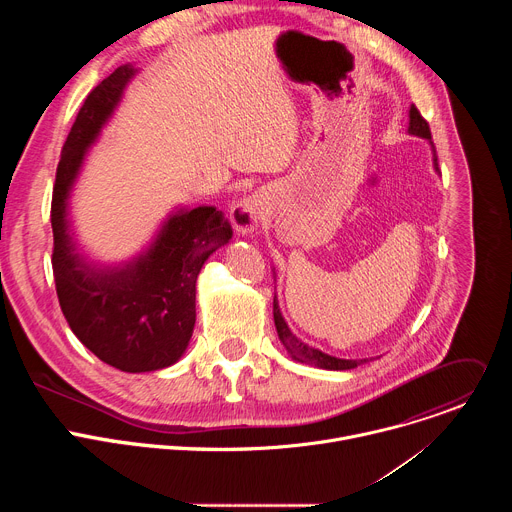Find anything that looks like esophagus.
I'll list each match as a JSON object with an SVG mask.
<instances>
[{
	"mask_svg": "<svg viewBox=\"0 0 512 512\" xmlns=\"http://www.w3.org/2000/svg\"><path fill=\"white\" fill-rule=\"evenodd\" d=\"M265 212V202L259 196H247L241 198L233 208H231V221L233 227L239 233H251L255 227L261 223Z\"/></svg>",
	"mask_w": 512,
	"mask_h": 512,
	"instance_id": "obj_1",
	"label": "esophagus"
}]
</instances>
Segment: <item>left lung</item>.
<instances>
[{
	"instance_id": "8db88e82",
	"label": "left lung",
	"mask_w": 512,
	"mask_h": 512,
	"mask_svg": "<svg viewBox=\"0 0 512 512\" xmlns=\"http://www.w3.org/2000/svg\"><path fill=\"white\" fill-rule=\"evenodd\" d=\"M411 135H417V137H423L429 141L431 145V152H433V168L435 172H440V168H437V154H435V145L431 141V131H429V123L421 117L419 109L415 105H411L409 109V129H407ZM273 320H275V328H277V336L281 340V344L285 346V350L291 354V358H296L300 362H308V364H314V367H320V369H326V371H348V369H356L358 364L362 362H369L373 358H356V360H348V358H336V356H330L318 348H312L308 346L306 342H302L294 332L289 330V326L285 324L281 312H279V304L277 300L273 298Z\"/></svg>"
}]
</instances>
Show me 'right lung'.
<instances>
[{
  "label": "right lung",
  "mask_w": 512,
  "mask_h": 512,
  "mask_svg": "<svg viewBox=\"0 0 512 512\" xmlns=\"http://www.w3.org/2000/svg\"><path fill=\"white\" fill-rule=\"evenodd\" d=\"M119 66L85 99L62 145L52 192V271L62 314L75 336L103 362L125 373H150L174 364L196 322V279L204 261L231 241L233 229L214 206L180 208L158 237L129 263L97 267L72 241L68 198L87 150L135 75Z\"/></svg>",
  "instance_id": "right-lung-1"
}]
</instances>
